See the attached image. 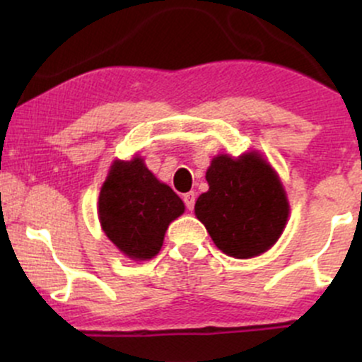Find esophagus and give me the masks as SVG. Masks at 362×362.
I'll list each match as a JSON object with an SVG mask.
<instances>
[{
	"label": "esophagus",
	"mask_w": 362,
	"mask_h": 362,
	"mask_svg": "<svg viewBox=\"0 0 362 362\" xmlns=\"http://www.w3.org/2000/svg\"><path fill=\"white\" fill-rule=\"evenodd\" d=\"M184 202H185V207L189 211L194 209V204H195V192H187L184 194Z\"/></svg>",
	"instance_id": "esophagus-1"
}]
</instances>
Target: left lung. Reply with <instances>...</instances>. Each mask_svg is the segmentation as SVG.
<instances>
[{"label": "left lung", "instance_id": "obj_1", "mask_svg": "<svg viewBox=\"0 0 362 362\" xmlns=\"http://www.w3.org/2000/svg\"><path fill=\"white\" fill-rule=\"evenodd\" d=\"M206 180L209 190L199 195L195 216L219 250L250 259L277 242L289 204L284 187L264 158L257 153L236 160L216 156Z\"/></svg>", "mask_w": 362, "mask_h": 362}]
</instances>
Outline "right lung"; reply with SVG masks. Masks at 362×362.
Masks as SVG:
<instances>
[{"label":"right lung","mask_w":362,"mask_h":362,"mask_svg":"<svg viewBox=\"0 0 362 362\" xmlns=\"http://www.w3.org/2000/svg\"><path fill=\"white\" fill-rule=\"evenodd\" d=\"M184 209L182 199L156 180L141 158L115 161L98 197L105 235L120 252L138 260L160 252L168 224Z\"/></svg>","instance_id":"right-lung-1"}]
</instances>
